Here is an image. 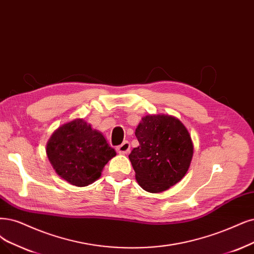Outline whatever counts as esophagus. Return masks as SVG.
Segmentation results:
<instances>
[{
	"mask_svg": "<svg viewBox=\"0 0 254 254\" xmlns=\"http://www.w3.org/2000/svg\"><path fill=\"white\" fill-rule=\"evenodd\" d=\"M129 148H130V145H129L128 141H124L120 145H118L116 147L117 152L119 154H127L129 152Z\"/></svg>",
	"mask_w": 254,
	"mask_h": 254,
	"instance_id": "esophagus-1",
	"label": "esophagus"
}]
</instances>
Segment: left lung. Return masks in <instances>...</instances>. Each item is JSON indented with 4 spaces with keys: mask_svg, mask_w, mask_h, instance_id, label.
Segmentation results:
<instances>
[{
    "mask_svg": "<svg viewBox=\"0 0 254 254\" xmlns=\"http://www.w3.org/2000/svg\"><path fill=\"white\" fill-rule=\"evenodd\" d=\"M135 135L139 145L128 158L138 184L155 193L181 181L193 155L191 137L182 122L171 115H147Z\"/></svg>",
    "mask_w": 254,
    "mask_h": 254,
    "instance_id": "1",
    "label": "left lung"
}]
</instances>
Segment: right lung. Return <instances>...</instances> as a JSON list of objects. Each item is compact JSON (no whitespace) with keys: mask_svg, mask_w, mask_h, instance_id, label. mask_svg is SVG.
<instances>
[{"mask_svg":"<svg viewBox=\"0 0 254 254\" xmlns=\"http://www.w3.org/2000/svg\"><path fill=\"white\" fill-rule=\"evenodd\" d=\"M46 153L62 179L80 187L96 181L102 168L116 156L103 135L80 118L56 129L47 143Z\"/></svg>","mask_w":254,"mask_h":254,"instance_id":"right-lung-1","label":"right lung"}]
</instances>
